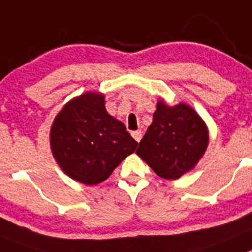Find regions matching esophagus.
I'll use <instances>...</instances> for the list:
<instances>
[{"label":"esophagus","instance_id":"1","mask_svg":"<svg viewBox=\"0 0 252 252\" xmlns=\"http://www.w3.org/2000/svg\"><path fill=\"white\" fill-rule=\"evenodd\" d=\"M131 137L134 138L137 142H139L142 139V131L140 130H135V131H131Z\"/></svg>","mask_w":252,"mask_h":252}]
</instances>
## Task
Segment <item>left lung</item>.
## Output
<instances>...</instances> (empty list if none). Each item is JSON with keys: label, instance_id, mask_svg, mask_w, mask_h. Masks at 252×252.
<instances>
[{"label": "left lung", "instance_id": "left-lung-1", "mask_svg": "<svg viewBox=\"0 0 252 252\" xmlns=\"http://www.w3.org/2000/svg\"><path fill=\"white\" fill-rule=\"evenodd\" d=\"M153 121L139 142L137 154L165 180H178L191 172L208 146V128L198 113L186 103L157 101Z\"/></svg>", "mask_w": 252, "mask_h": 252}]
</instances>
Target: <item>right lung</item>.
I'll use <instances>...</instances> for the list:
<instances>
[{
    "instance_id": "right-lung-1",
    "label": "right lung",
    "mask_w": 252,
    "mask_h": 252,
    "mask_svg": "<svg viewBox=\"0 0 252 252\" xmlns=\"http://www.w3.org/2000/svg\"><path fill=\"white\" fill-rule=\"evenodd\" d=\"M138 142L105 109V95L87 92L67 101L50 129V147L66 176L88 186L108 180Z\"/></svg>"
}]
</instances>
